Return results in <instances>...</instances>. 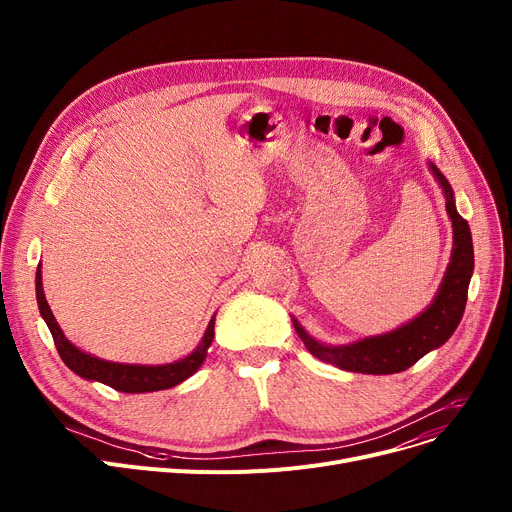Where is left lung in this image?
Segmentation results:
<instances>
[{
	"label": "left lung",
	"mask_w": 512,
	"mask_h": 512,
	"mask_svg": "<svg viewBox=\"0 0 512 512\" xmlns=\"http://www.w3.org/2000/svg\"><path fill=\"white\" fill-rule=\"evenodd\" d=\"M429 170H432L438 184L442 186L448 218L452 220V257L434 303L421 315L411 319L409 324L388 334L369 336L342 346H332L315 340L292 317L294 330L301 336L307 351L319 361H326L344 371L355 373H398L415 365L423 355L434 351V348H440L454 334L456 326L461 324L467 305V290L473 276L471 230L467 220H463L461 213L456 211L452 186L448 184L444 174L434 164H429Z\"/></svg>",
	"instance_id": "8db88e82"
}]
</instances>
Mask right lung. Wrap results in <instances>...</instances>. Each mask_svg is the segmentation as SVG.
Segmentation results:
<instances>
[{
    "mask_svg": "<svg viewBox=\"0 0 512 512\" xmlns=\"http://www.w3.org/2000/svg\"><path fill=\"white\" fill-rule=\"evenodd\" d=\"M35 288H37V303H39L41 317L45 319V324L53 336V342H56V348H58L62 361L76 375H80V378L91 380V382H101L118 392L141 394V392H157V390H168L172 386H178L186 378H191V375L201 367V363L207 357V348L213 342L215 315L207 324V330H205L199 346L191 355L180 359V361L166 363V365H130V363L103 361L99 357H93L89 353L80 351V348H76L60 330L56 317H53V313L45 301L43 282H41V265L37 267Z\"/></svg>",
    "mask_w": 512,
    "mask_h": 512,
    "instance_id": "right-lung-1",
    "label": "right lung"
}]
</instances>
